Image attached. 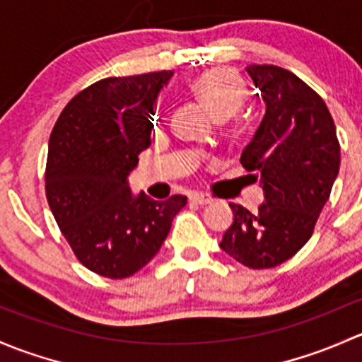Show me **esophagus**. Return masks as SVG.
<instances>
[{"instance_id": "esophagus-1", "label": "esophagus", "mask_w": 362, "mask_h": 362, "mask_svg": "<svg viewBox=\"0 0 362 362\" xmlns=\"http://www.w3.org/2000/svg\"><path fill=\"white\" fill-rule=\"evenodd\" d=\"M189 200H192L193 204H199V206L212 204V197L207 195V193H192V195H189Z\"/></svg>"}]
</instances>
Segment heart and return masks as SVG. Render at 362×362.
<instances>
[{
  "label": "heart",
  "instance_id": "heart-1",
  "mask_svg": "<svg viewBox=\"0 0 362 362\" xmlns=\"http://www.w3.org/2000/svg\"><path fill=\"white\" fill-rule=\"evenodd\" d=\"M195 98L206 106L209 113L219 120L235 115L247 98V90L240 78L226 68L207 69L189 83ZM158 117H155V120Z\"/></svg>",
  "mask_w": 362,
  "mask_h": 362
}]
</instances>
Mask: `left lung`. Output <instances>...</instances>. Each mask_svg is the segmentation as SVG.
<instances>
[{"label": "left lung", "instance_id": "8db88e82", "mask_svg": "<svg viewBox=\"0 0 362 362\" xmlns=\"http://www.w3.org/2000/svg\"><path fill=\"white\" fill-rule=\"evenodd\" d=\"M267 111L240 163L256 173L264 202L256 212L230 204L233 223L219 247L244 267L274 268L312 237L340 170V143L326 103L291 71L245 68Z\"/></svg>", "mask_w": 362, "mask_h": 362}]
</instances>
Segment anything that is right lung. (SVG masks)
I'll return each instance as SVG.
<instances>
[{
    "label": "right lung",
    "mask_w": 362,
    "mask_h": 362,
    "mask_svg": "<svg viewBox=\"0 0 362 362\" xmlns=\"http://www.w3.org/2000/svg\"><path fill=\"white\" fill-rule=\"evenodd\" d=\"M173 71L104 78L69 100L48 141V206L81 264L125 279L160 251L186 197L132 195L127 177L151 144L155 100Z\"/></svg>",
    "instance_id": "add662e5"
}]
</instances>
